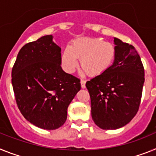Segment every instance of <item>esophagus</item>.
Segmentation results:
<instances>
[{"instance_id": "1", "label": "esophagus", "mask_w": 156, "mask_h": 156, "mask_svg": "<svg viewBox=\"0 0 156 156\" xmlns=\"http://www.w3.org/2000/svg\"><path fill=\"white\" fill-rule=\"evenodd\" d=\"M81 86H82V88H83V89L86 88V81H85V80H81Z\"/></svg>"}]
</instances>
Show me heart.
<instances>
[{"label":"heart","instance_id":"1","mask_svg":"<svg viewBox=\"0 0 156 156\" xmlns=\"http://www.w3.org/2000/svg\"><path fill=\"white\" fill-rule=\"evenodd\" d=\"M115 47L101 38L82 37L66 46L61 55V65L68 74L80 65L89 76L97 77L108 71L115 59Z\"/></svg>","mask_w":156,"mask_h":156}]
</instances>
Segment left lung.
Listing matches in <instances>:
<instances>
[{"mask_svg": "<svg viewBox=\"0 0 156 156\" xmlns=\"http://www.w3.org/2000/svg\"><path fill=\"white\" fill-rule=\"evenodd\" d=\"M115 59L110 69L88 81L95 124L103 129H116L129 123L140 107L144 69L135 48L114 38Z\"/></svg>", "mask_w": 156, "mask_h": 156, "instance_id": "left-lung-1", "label": "left lung"}]
</instances>
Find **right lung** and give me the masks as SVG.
<instances>
[{"mask_svg":"<svg viewBox=\"0 0 156 156\" xmlns=\"http://www.w3.org/2000/svg\"><path fill=\"white\" fill-rule=\"evenodd\" d=\"M45 35L22 47L12 70L19 109L27 121L52 130L67 120V108L81 89L80 79L64 72L61 48Z\"/></svg>","mask_w":156,"mask_h":156,"instance_id":"right-lung-1","label":"right lung"}]
</instances>
